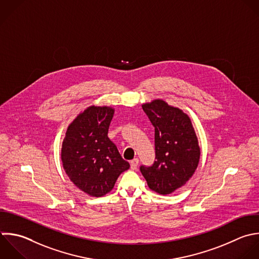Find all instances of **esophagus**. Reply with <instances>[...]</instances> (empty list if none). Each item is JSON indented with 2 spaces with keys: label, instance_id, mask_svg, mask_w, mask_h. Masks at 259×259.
I'll use <instances>...</instances> for the list:
<instances>
[{
  "label": "esophagus",
  "instance_id": "34e87169",
  "mask_svg": "<svg viewBox=\"0 0 259 259\" xmlns=\"http://www.w3.org/2000/svg\"><path fill=\"white\" fill-rule=\"evenodd\" d=\"M138 166H139V159L136 158V159H134V160L131 161V168H132L133 170H137Z\"/></svg>",
  "mask_w": 259,
  "mask_h": 259
}]
</instances>
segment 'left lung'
<instances>
[{
    "instance_id": "obj_1",
    "label": "left lung",
    "mask_w": 259,
    "mask_h": 259,
    "mask_svg": "<svg viewBox=\"0 0 259 259\" xmlns=\"http://www.w3.org/2000/svg\"><path fill=\"white\" fill-rule=\"evenodd\" d=\"M155 127L156 161L140 170L150 189L170 194L183 186L195 172L200 156L191 120L181 109L161 99L142 105Z\"/></svg>"
}]
</instances>
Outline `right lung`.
<instances>
[{"label": "right lung", "instance_id": "obj_1", "mask_svg": "<svg viewBox=\"0 0 259 259\" xmlns=\"http://www.w3.org/2000/svg\"><path fill=\"white\" fill-rule=\"evenodd\" d=\"M114 109L90 106L69 125L62 146V162L71 181L91 196L112 190L118 176L130 168L107 134Z\"/></svg>", "mask_w": 259, "mask_h": 259}]
</instances>
